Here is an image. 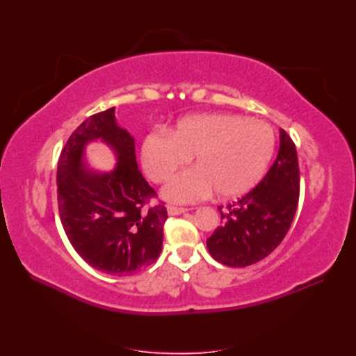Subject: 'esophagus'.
<instances>
[{
  "mask_svg": "<svg viewBox=\"0 0 356 356\" xmlns=\"http://www.w3.org/2000/svg\"><path fill=\"white\" fill-rule=\"evenodd\" d=\"M187 211H188V208L175 207V204H169V207H168V213L169 215H179V213H184Z\"/></svg>",
  "mask_w": 356,
  "mask_h": 356,
  "instance_id": "esophagus-1",
  "label": "esophagus"
}]
</instances>
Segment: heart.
<instances>
[{
    "instance_id": "heart-1",
    "label": "heart",
    "mask_w": 356,
    "mask_h": 356,
    "mask_svg": "<svg viewBox=\"0 0 356 356\" xmlns=\"http://www.w3.org/2000/svg\"><path fill=\"white\" fill-rule=\"evenodd\" d=\"M275 132L266 122L234 114H200L182 118L169 135H148L141 148L147 177L157 184L169 181L165 199L188 203L211 195L232 199L246 195L264 177L275 153Z\"/></svg>"
}]
</instances>
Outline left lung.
<instances>
[{"mask_svg":"<svg viewBox=\"0 0 356 356\" xmlns=\"http://www.w3.org/2000/svg\"><path fill=\"white\" fill-rule=\"evenodd\" d=\"M300 195V169L293 139L281 129V145L266 177L238 202L222 209V225L207 239L209 254L229 267L266 258L288 233Z\"/></svg>","mask_w":356,"mask_h":356,"instance_id":"left-lung-1","label":"left lung"}]
</instances>
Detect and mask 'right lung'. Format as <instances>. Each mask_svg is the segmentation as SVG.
I'll use <instances>...</instances> for the list:
<instances>
[{
    "label": "right lung",
    "instance_id": "add662e5",
    "mask_svg": "<svg viewBox=\"0 0 356 356\" xmlns=\"http://www.w3.org/2000/svg\"><path fill=\"white\" fill-rule=\"evenodd\" d=\"M92 140L110 145L118 157L110 172L83 168ZM58 207L71 245L96 270L129 276L153 264L163 243L168 212L138 169L135 141L115 122L114 108L93 114L75 129L58 163Z\"/></svg>",
    "mask_w": 356,
    "mask_h": 356
}]
</instances>
